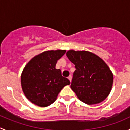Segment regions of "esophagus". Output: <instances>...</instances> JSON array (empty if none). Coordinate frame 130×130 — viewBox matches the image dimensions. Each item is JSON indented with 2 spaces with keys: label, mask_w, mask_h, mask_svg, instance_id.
Here are the masks:
<instances>
[{
  "label": "esophagus",
  "mask_w": 130,
  "mask_h": 130,
  "mask_svg": "<svg viewBox=\"0 0 130 130\" xmlns=\"http://www.w3.org/2000/svg\"><path fill=\"white\" fill-rule=\"evenodd\" d=\"M68 78H69V80H70V82H71V81H72V76H71V75L69 76V77H68Z\"/></svg>",
  "instance_id": "1"
}]
</instances>
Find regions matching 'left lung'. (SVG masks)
Wrapping results in <instances>:
<instances>
[{"mask_svg":"<svg viewBox=\"0 0 130 130\" xmlns=\"http://www.w3.org/2000/svg\"><path fill=\"white\" fill-rule=\"evenodd\" d=\"M66 55L76 69L70 87L77 98L89 105L103 101L113 83V75L107 64L87 51L69 50Z\"/></svg>","mask_w":130,"mask_h":130,"instance_id":"1","label":"left lung"}]
</instances>
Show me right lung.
Instances as JSON below:
<instances>
[{"label": "right lung", "mask_w": 130, "mask_h": 130, "mask_svg": "<svg viewBox=\"0 0 130 130\" xmlns=\"http://www.w3.org/2000/svg\"><path fill=\"white\" fill-rule=\"evenodd\" d=\"M65 52L46 51L32 58L25 66L21 82L24 95L31 103L40 107L50 106L61 90L70 84L69 80L61 75V70L55 68Z\"/></svg>", "instance_id": "obj_1"}]
</instances>
